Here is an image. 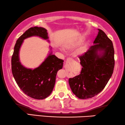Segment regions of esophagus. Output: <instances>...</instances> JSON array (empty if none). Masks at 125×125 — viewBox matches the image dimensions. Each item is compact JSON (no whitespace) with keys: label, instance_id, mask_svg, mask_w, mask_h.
Segmentation results:
<instances>
[{"label":"esophagus","instance_id":"esophagus-1","mask_svg":"<svg viewBox=\"0 0 125 125\" xmlns=\"http://www.w3.org/2000/svg\"><path fill=\"white\" fill-rule=\"evenodd\" d=\"M73 61V58H68L66 59V62H71Z\"/></svg>","mask_w":125,"mask_h":125}]
</instances>
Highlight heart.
I'll return each mask as SVG.
<instances>
[{"instance_id": "1", "label": "heart", "mask_w": 125, "mask_h": 125, "mask_svg": "<svg viewBox=\"0 0 125 125\" xmlns=\"http://www.w3.org/2000/svg\"><path fill=\"white\" fill-rule=\"evenodd\" d=\"M82 49H78V50L77 51V53H80L81 52H82Z\"/></svg>"}]
</instances>
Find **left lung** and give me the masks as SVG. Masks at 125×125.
<instances>
[{"label": "left lung", "instance_id": "8db88e82", "mask_svg": "<svg viewBox=\"0 0 125 125\" xmlns=\"http://www.w3.org/2000/svg\"><path fill=\"white\" fill-rule=\"evenodd\" d=\"M98 30L94 45L79 56L82 66L80 74L69 79L70 88L80 99H88L103 90L113 73L115 59L112 41L103 30ZM100 51V54L97 52Z\"/></svg>", "mask_w": 125, "mask_h": 125}]
</instances>
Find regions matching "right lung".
<instances>
[{
    "label": "right lung",
    "mask_w": 125,
    "mask_h": 125,
    "mask_svg": "<svg viewBox=\"0 0 125 125\" xmlns=\"http://www.w3.org/2000/svg\"><path fill=\"white\" fill-rule=\"evenodd\" d=\"M48 38L45 28L38 27L30 28L19 37L15 44L11 57V71L18 86L27 95L43 100L52 93L56 82L57 72L63 67V60L50 54L45 61L34 70L25 68L19 61V52L23 40L31 36Z\"/></svg>",
    "instance_id": "obj_1"
}]
</instances>
